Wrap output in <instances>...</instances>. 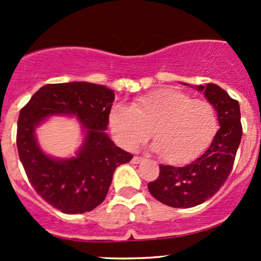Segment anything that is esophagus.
Returning <instances> with one entry per match:
<instances>
[{
	"label": "esophagus",
	"mask_w": 261,
	"mask_h": 261,
	"mask_svg": "<svg viewBox=\"0 0 261 261\" xmlns=\"http://www.w3.org/2000/svg\"><path fill=\"white\" fill-rule=\"evenodd\" d=\"M142 161H143L142 157H134L133 161H131V162H133L134 164H139V163H141V162H142Z\"/></svg>",
	"instance_id": "esophagus-1"
}]
</instances>
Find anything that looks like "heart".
Here are the masks:
<instances>
[{"label":"heart","mask_w":261,"mask_h":261,"mask_svg":"<svg viewBox=\"0 0 261 261\" xmlns=\"http://www.w3.org/2000/svg\"><path fill=\"white\" fill-rule=\"evenodd\" d=\"M109 126L116 142L127 149L145 142L152 131L162 160L184 164L208 147L218 131V116L208 101L195 100L179 89L162 88L137 98L131 107L113 106Z\"/></svg>","instance_id":"1"}]
</instances>
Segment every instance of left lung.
<instances>
[{
	"mask_svg": "<svg viewBox=\"0 0 261 261\" xmlns=\"http://www.w3.org/2000/svg\"><path fill=\"white\" fill-rule=\"evenodd\" d=\"M181 85L189 86L184 82ZM193 88L202 92L203 97L215 107L220 128L208 148L197 160L185 167L161 164L160 176L148 184L149 193L154 199L176 208L194 207L217 193L232 172L242 139L238 101L214 83Z\"/></svg>",
	"mask_w": 261,
	"mask_h": 261,
	"instance_id": "8db88e82",
	"label": "left lung"
}]
</instances>
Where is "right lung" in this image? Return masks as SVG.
Returning a JSON list of instances; mask_svg holds the SVG:
<instances>
[{"label":"right lung","mask_w":261,"mask_h":261,"mask_svg":"<svg viewBox=\"0 0 261 261\" xmlns=\"http://www.w3.org/2000/svg\"><path fill=\"white\" fill-rule=\"evenodd\" d=\"M115 94L91 82L45 85L20 110L17 126L19 160L35 191L64 214H85L106 199L116 167L133 155L106 133ZM53 116H76L83 143L74 156L47 155L40 147L36 128Z\"/></svg>","instance_id":"right-lung-1"}]
</instances>
